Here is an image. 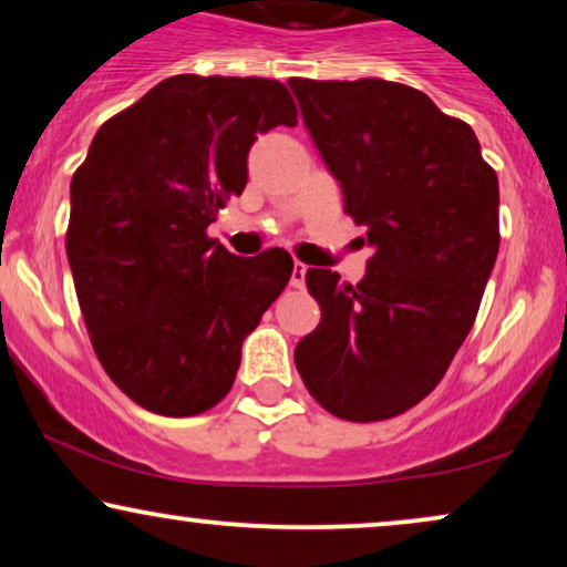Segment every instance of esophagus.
I'll list each match as a JSON object with an SVG mask.
<instances>
[{"mask_svg": "<svg viewBox=\"0 0 567 567\" xmlns=\"http://www.w3.org/2000/svg\"><path fill=\"white\" fill-rule=\"evenodd\" d=\"M305 284H307V266H305V262H293L291 286H293V289H305Z\"/></svg>", "mask_w": 567, "mask_h": 567, "instance_id": "obj_1", "label": "esophagus"}]
</instances>
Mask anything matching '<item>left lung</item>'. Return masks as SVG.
<instances>
[{
  "mask_svg": "<svg viewBox=\"0 0 567 567\" xmlns=\"http://www.w3.org/2000/svg\"><path fill=\"white\" fill-rule=\"evenodd\" d=\"M289 87L374 250L355 286L307 270L322 320L293 361L332 415L384 421L441 382L472 330L498 258V177L475 131L421 90L386 80Z\"/></svg>",
  "mask_w": 567,
  "mask_h": 567,
  "instance_id": "1",
  "label": "left lung"
}]
</instances>
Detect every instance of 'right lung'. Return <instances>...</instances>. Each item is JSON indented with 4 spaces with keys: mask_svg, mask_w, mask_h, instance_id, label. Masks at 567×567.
<instances>
[{
    "mask_svg": "<svg viewBox=\"0 0 567 567\" xmlns=\"http://www.w3.org/2000/svg\"><path fill=\"white\" fill-rule=\"evenodd\" d=\"M276 126H297L281 82L177 74L105 121L72 177L66 258L92 348L152 413L214 408L289 284L281 247L239 258L206 235Z\"/></svg>",
    "mask_w": 567,
    "mask_h": 567,
    "instance_id": "right-lung-1",
    "label": "right lung"
}]
</instances>
